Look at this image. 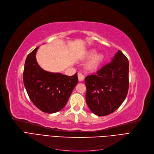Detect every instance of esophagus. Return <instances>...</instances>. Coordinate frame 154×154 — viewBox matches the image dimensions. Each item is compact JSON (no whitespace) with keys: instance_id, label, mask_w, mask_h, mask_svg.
I'll return each mask as SVG.
<instances>
[{"instance_id":"1","label":"esophagus","mask_w":154,"mask_h":154,"mask_svg":"<svg viewBox=\"0 0 154 154\" xmlns=\"http://www.w3.org/2000/svg\"><path fill=\"white\" fill-rule=\"evenodd\" d=\"M78 79L79 82H82L85 79V76L82 75V72H78Z\"/></svg>"}]
</instances>
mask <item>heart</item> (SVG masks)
I'll return each instance as SVG.
<instances>
[{
  "instance_id": "heart-1",
  "label": "heart",
  "mask_w": 154,
  "mask_h": 154,
  "mask_svg": "<svg viewBox=\"0 0 154 154\" xmlns=\"http://www.w3.org/2000/svg\"><path fill=\"white\" fill-rule=\"evenodd\" d=\"M95 53L94 50H89L85 55L86 58H91L87 63V69L89 71H94L98 68L103 60V55L101 54Z\"/></svg>"
}]
</instances>
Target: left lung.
<instances>
[{
    "instance_id": "1",
    "label": "left lung",
    "mask_w": 154,
    "mask_h": 154,
    "mask_svg": "<svg viewBox=\"0 0 154 154\" xmlns=\"http://www.w3.org/2000/svg\"><path fill=\"white\" fill-rule=\"evenodd\" d=\"M129 61L119 50L109 63L86 76V102L92 113L106 116L117 109L129 89Z\"/></svg>"
}]
</instances>
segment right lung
Listing matches in <instances>:
<instances>
[{
  "label": "right lung",
  "mask_w": 154,
  "mask_h": 154,
  "mask_svg": "<svg viewBox=\"0 0 154 154\" xmlns=\"http://www.w3.org/2000/svg\"><path fill=\"white\" fill-rule=\"evenodd\" d=\"M37 47L28 55L23 71V83L31 101L41 111H60L78 83L77 72L71 76L43 70L36 61Z\"/></svg>",
  "instance_id": "right-lung-1"
}]
</instances>
